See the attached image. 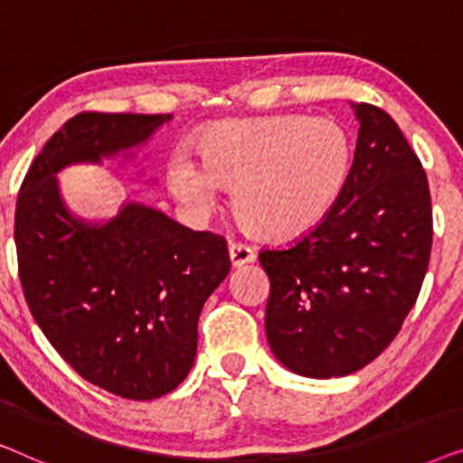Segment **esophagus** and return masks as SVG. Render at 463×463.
I'll return each mask as SVG.
<instances>
[{"instance_id":"obj_1","label":"esophagus","mask_w":463,"mask_h":463,"mask_svg":"<svg viewBox=\"0 0 463 463\" xmlns=\"http://www.w3.org/2000/svg\"><path fill=\"white\" fill-rule=\"evenodd\" d=\"M255 250L244 242H230V259L233 268H242L246 263L255 261Z\"/></svg>"}]
</instances>
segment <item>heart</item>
Here are the masks:
<instances>
[{
    "label": "heart",
    "instance_id": "obj_1",
    "mask_svg": "<svg viewBox=\"0 0 463 463\" xmlns=\"http://www.w3.org/2000/svg\"><path fill=\"white\" fill-rule=\"evenodd\" d=\"M195 164L173 162L176 198L206 211L219 185H233V206L252 230L299 236L326 219L352 173L354 145L331 118L230 119L206 130Z\"/></svg>",
    "mask_w": 463,
    "mask_h": 463
}]
</instances>
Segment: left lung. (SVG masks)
Wrapping results in <instances>:
<instances>
[{
	"label": "left lung",
	"mask_w": 463,
	"mask_h": 463,
	"mask_svg": "<svg viewBox=\"0 0 463 463\" xmlns=\"http://www.w3.org/2000/svg\"><path fill=\"white\" fill-rule=\"evenodd\" d=\"M354 109L356 154L337 204L293 244L259 252L269 278L265 335L303 377H344L375 360L415 306L432 250L420 157L383 109Z\"/></svg>",
	"instance_id": "1"
}]
</instances>
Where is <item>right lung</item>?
<instances>
[{"mask_svg": "<svg viewBox=\"0 0 463 463\" xmlns=\"http://www.w3.org/2000/svg\"><path fill=\"white\" fill-rule=\"evenodd\" d=\"M170 118L78 113L43 145L16 200L18 278L37 326L78 375L130 401L187 377L202 307L230 274L227 242L135 202L90 225L67 211L54 175L137 147Z\"/></svg>", "mask_w": 463, "mask_h": 463, "instance_id": "1", "label": "right lung"}]
</instances>
